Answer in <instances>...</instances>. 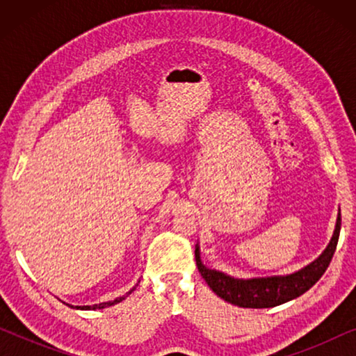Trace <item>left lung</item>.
Wrapping results in <instances>:
<instances>
[{
	"mask_svg": "<svg viewBox=\"0 0 356 356\" xmlns=\"http://www.w3.org/2000/svg\"><path fill=\"white\" fill-rule=\"evenodd\" d=\"M340 233V212L335 222L334 235L330 238L325 250L308 266L286 275L251 277V279H238L217 269H209L201 259V248L196 245V264L202 279L207 282L211 290L228 303L241 306V308H274L286 301L298 298L318 282L330 264L335 248H337Z\"/></svg>",
	"mask_w": 356,
	"mask_h": 356,
	"instance_id": "left-lung-1",
	"label": "left lung"
}]
</instances>
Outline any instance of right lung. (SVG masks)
<instances>
[{"label": "right lung", "mask_w": 356, "mask_h": 356, "mask_svg": "<svg viewBox=\"0 0 356 356\" xmlns=\"http://www.w3.org/2000/svg\"><path fill=\"white\" fill-rule=\"evenodd\" d=\"M136 285H138V284H136ZM134 290H136V286H133V289H131L126 295L133 293ZM126 295L118 296V298H115V300H111V301H104V303H97V305H86V306H72L70 303H66V305L70 306V308H74V309H86V311L87 309H104V308H108V306H113L116 303H120V301H123L126 298Z\"/></svg>", "instance_id": "right-lung-1"}]
</instances>
